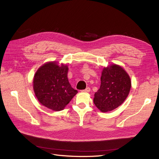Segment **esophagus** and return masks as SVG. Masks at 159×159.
Masks as SVG:
<instances>
[{"instance_id":"34e87169","label":"esophagus","mask_w":159,"mask_h":159,"mask_svg":"<svg viewBox=\"0 0 159 159\" xmlns=\"http://www.w3.org/2000/svg\"><path fill=\"white\" fill-rule=\"evenodd\" d=\"M90 90H91V89H90V87H87L85 89L83 90V91H84V92H87V93H89V92L90 91Z\"/></svg>"}]
</instances>
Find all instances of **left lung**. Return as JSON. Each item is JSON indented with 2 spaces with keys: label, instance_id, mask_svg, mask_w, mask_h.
I'll use <instances>...</instances> for the list:
<instances>
[{
  "label": "left lung",
  "instance_id": "1",
  "mask_svg": "<svg viewBox=\"0 0 159 159\" xmlns=\"http://www.w3.org/2000/svg\"><path fill=\"white\" fill-rule=\"evenodd\" d=\"M100 88L93 99L97 108L102 112L111 111L124 102L131 88V80L127 72L118 65L104 68Z\"/></svg>",
  "mask_w": 159,
  "mask_h": 159
}]
</instances>
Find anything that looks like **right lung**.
<instances>
[{"label": "right lung", "instance_id": "right-lung-1", "mask_svg": "<svg viewBox=\"0 0 159 159\" xmlns=\"http://www.w3.org/2000/svg\"><path fill=\"white\" fill-rule=\"evenodd\" d=\"M67 66L56 62L43 64L34 79L35 96L42 105L55 111H62L78 93L70 84Z\"/></svg>", "mask_w": 159, "mask_h": 159}]
</instances>
